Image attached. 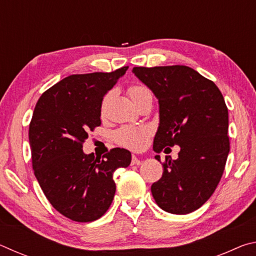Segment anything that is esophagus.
<instances>
[{
	"mask_svg": "<svg viewBox=\"0 0 256 256\" xmlns=\"http://www.w3.org/2000/svg\"><path fill=\"white\" fill-rule=\"evenodd\" d=\"M141 164V162H140V159H138L136 156H132V162H131V164Z\"/></svg>",
	"mask_w": 256,
	"mask_h": 256,
	"instance_id": "esophagus-1",
	"label": "esophagus"
}]
</instances>
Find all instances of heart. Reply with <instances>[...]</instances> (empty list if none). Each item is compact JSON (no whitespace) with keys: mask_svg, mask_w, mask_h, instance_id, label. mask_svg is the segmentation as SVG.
Instances as JSON below:
<instances>
[{"mask_svg":"<svg viewBox=\"0 0 256 256\" xmlns=\"http://www.w3.org/2000/svg\"><path fill=\"white\" fill-rule=\"evenodd\" d=\"M130 97L134 104L146 96H151L148 89L144 86L134 84L128 90ZM151 134V130L146 126H122L115 133V140L120 146L131 150L142 149Z\"/></svg>","mask_w":256,"mask_h":256,"instance_id":"b5f03b06","label":"heart"}]
</instances>
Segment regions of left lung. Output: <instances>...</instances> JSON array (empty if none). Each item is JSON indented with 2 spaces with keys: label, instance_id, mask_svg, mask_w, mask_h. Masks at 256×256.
Listing matches in <instances>:
<instances>
[{
  "label": "left lung",
  "instance_id": "8db88e82",
  "mask_svg": "<svg viewBox=\"0 0 256 256\" xmlns=\"http://www.w3.org/2000/svg\"><path fill=\"white\" fill-rule=\"evenodd\" d=\"M159 102L154 150L180 146L178 158L167 156L162 178L151 193L162 210L196 211L218 186L229 154L228 108L214 81L185 66L133 68ZM160 160V156H156Z\"/></svg>",
  "mask_w": 256,
  "mask_h": 256
}]
</instances>
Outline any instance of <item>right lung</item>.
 <instances>
[{"label": "right lung", "mask_w": 256, "mask_h": 256, "mask_svg": "<svg viewBox=\"0 0 256 256\" xmlns=\"http://www.w3.org/2000/svg\"><path fill=\"white\" fill-rule=\"evenodd\" d=\"M128 68L64 78L34 107L29 125L34 176L50 204L73 222L105 214L116 190L112 174L131 164L126 149H112L102 159L82 150L88 133L102 124L104 96Z\"/></svg>", "instance_id": "right-lung-1"}]
</instances>
